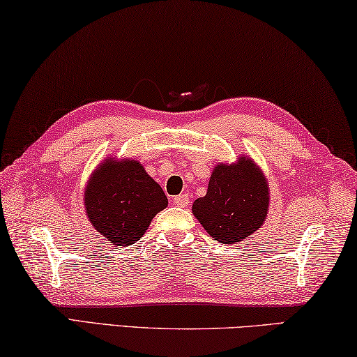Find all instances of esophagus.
<instances>
[{
    "label": "esophagus",
    "mask_w": 357,
    "mask_h": 357,
    "mask_svg": "<svg viewBox=\"0 0 357 357\" xmlns=\"http://www.w3.org/2000/svg\"><path fill=\"white\" fill-rule=\"evenodd\" d=\"M174 204L178 205V207H186V205L190 204V197L188 195H180V196H175L174 197Z\"/></svg>",
    "instance_id": "1"
}]
</instances>
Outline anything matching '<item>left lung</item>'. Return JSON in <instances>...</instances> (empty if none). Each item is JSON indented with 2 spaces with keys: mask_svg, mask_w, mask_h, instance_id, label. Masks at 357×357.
<instances>
[{
  "mask_svg": "<svg viewBox=\"0 0 357 357\" xmlns=\"http://www.w3.org/2000/svg\"><path fill=\"white\" fill-rule=\"evenodd\" d=\"M270 210V185L251 156L218 162L207 195L192 204V215L210 236L222 245H236L264 226Z\"/></svg>",
  "mask_w": 357,
  "mask_h": 357,
  "instance_id": "8db88e82",
  "label": "left lung"
}]
</instances>
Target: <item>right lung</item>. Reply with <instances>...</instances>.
<instances>
[{"label":"right lung","mask_w":357,"mask_h":357,"mask_svg":"<svg viewBox=\"0 0 357 357\" xmlns=\"http://www.w3.org/2000/svg\"><path fill=\"white\" fill-rule=\"evenodd\" d=\"M166 207L165 191L135 158L108 156L84 186L87 220L116 246L135 245Z\"/></svg>","instance_id":"1"}]
</instances>
